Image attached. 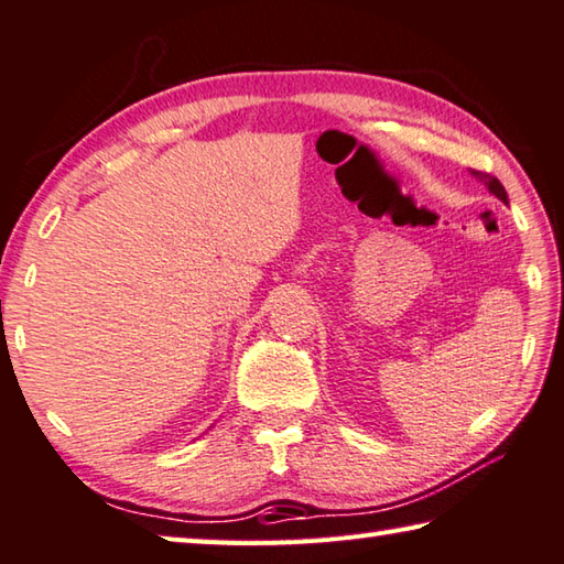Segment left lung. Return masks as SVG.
Returning a JSON list of instances; mask_svg holds the SVG:
<instances>
[{
	"mask_svg": "<svg viewBox=\"0 0 564 564\" xmlns=\"http://www.w3.org/2000/svg\"><path fill=\"white\" fill-rule=\"evenodd\" d=\"M473 174H475V178H480V181H482V184H485V186H488V188L492 191V194L500 198V202H505V204H508V194H505V188H502V184H500V181H498V178H495L492 174H488V171H475V169H473Z\"/></svg>",
	"mask_w": 564,
	"mask_h": 564,
	"instance_id": "8db88e82",
	"label": "left lung"
}]
</instances>
